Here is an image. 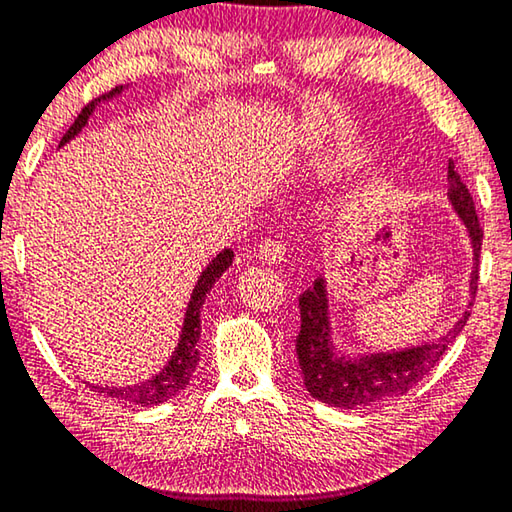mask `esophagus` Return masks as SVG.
I'll return each mask as SVG.
<instances>
[{"label": "esophagus", "mask_w": 512, "mask_h": 512, "mask_svg": "<svg viewBox=\"0 0 512 512\" xmlns=\"http://www.w3.org/2000/svg\"><path fill=\"white\" fill-rule=\"evenodd\" d=\"M256 256H258V261L276 265V263H281L283 258H286V247H283L281 240L270 238V240H265V242H261V245H258Z\"/></svg>", "instance_id": "1"}]
</instances>
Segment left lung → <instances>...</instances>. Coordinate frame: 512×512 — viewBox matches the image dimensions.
<instances>
[{
    "label": "left lung",
    "instance_id": "left-lung-1",
    "mask_svg": "<svg viewBox=\"0 0 512 512\" xmlns=\"http://www.w3.org/2000/svg\"><path fill=\"white\" fill-rule=\"evenodd\" d=\"M449 201L458 213L460 222L465 224L469 242L474 251V267L469 274V306L472 308L479 286V256L483 229L474 211V201L465 183L460 181L454 161H449ZM301 329L297 335V358L299 370L304 376L306 390L311 397L329 406L358 408L372 406L379 401H388L408 392L420 383L431 367L438 363L447 347L463 331L469 311L449 329L440 340L424 342V345L397 349V351H376V354L349 356L335 347L331 320H329V295H326V279H317L311 290L299 297Z\"/></svg>",
    "mask_w": 512,
    "mask_h": 512
}]
</instances>
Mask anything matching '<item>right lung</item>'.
<instances>
[{"label": "right lung", "mask_w": 512, "mask_h": 512, "mask_svg": "<svg viewBox=\"0 0 512 512\" xmlns=\"http://www.w3.org/2000/svg\"><path fill=\"white\" fill-rule=\"evenodd\" d=\"M122 90H124V86H117L111 92H106V95L97 97L95 102H90L86 108H83L77 120H74L72 127L65 131V136H63L61 145H58V147H63L72 138H77L79 133H81V129L88 124L90 115L95 113V108L102 104V102H108V99L122 95ZM231 263H233V251L231 249H222L220 254H217L213 261L206 265V270L199 274V279L195 283V290H192L190 301H188L186 317H183L179 345H177V349L172 351L170 360H167V365L163 367L161 372H158L156 376H152V379L133 383V385H97V383H88L90 388L95 390V392H99V395H106V397H113L117 401H122V404L145 406V408L163 404V401L177 397L181 390H186L188 383H190V376H192V372H195V367L199 363L197 342H199V335H201V308H204L206 295L215 286V281H220V276L226 270H229Z\"/></svg>", "instance_id": "1"}]
</instances>
